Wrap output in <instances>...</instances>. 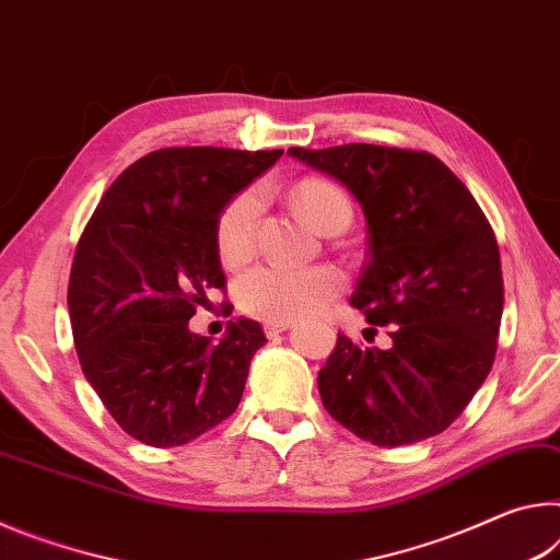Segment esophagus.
<instances>
[{
    "label": "esophagus",
    "instance_id": "esophagus-1",
    "mask_svg": "<svg viewBox=\"0 0 560 560\" xmlns=\"http://www.w3.org/2000/svg\"><path fill=\"white\" fill-rule=\"evenodd\" d=\"M262 327H265V335L275 337V335H280V332H285V329H290L292 323H290V319H268V323H265Z\"/></svg>",
    "mask_w": 560,
    "mask_h": 560
}]
</instances>
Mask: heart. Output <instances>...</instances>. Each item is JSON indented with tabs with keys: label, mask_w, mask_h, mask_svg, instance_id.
<instances>
[{
	"label": "heart",
	"mask_w": 560,
	"mask_h": 560,
	"mask_svg": "<svg viewBox=\"0 0 560 560\" xmlns=\"http://www.w3.org/2000/svg\"><path fill=\"white\" fill-rule=\"evenodd\" d=\"M298 210L317 231L337 218H352V206L335 183L307 178L292 194ZM260 198L255 190L235 196L218 218V253L228 265H241L255 253ZM342 288L332 265H260L237 280V305L265 319H295L317 313Z\"/></svg>",
	"instance_id": "b5f03b06"
}]
</instances>
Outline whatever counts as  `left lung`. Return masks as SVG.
Masks as SVG:
<instances>
[{
  "label": "left lung",
  "instance_id": "8db88e82",
  "mask_svg": "<svg viewBox=\"0 0 560 560\" xmlns=\"http://www.w3.org/2000/svg\"><path fill=\"white\" fill-rule=\"evenodd\" d=\"M360 203L370 260L352 305L392 347L337 335L319 370L325 409L377 446L442 434L491 372L503 313L499 245L464 183L424 151L347 143L288 149Z\"/></svg>",
  "mask_w": 560,
  "mask_h": 560
}]
</instances>
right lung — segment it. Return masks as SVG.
<instances>
[{"instance_id":"1","label":"right lung","mask_w":560,"mask_h":560,"mask_svg":"<svg viewBox=\"0 0 560 560\" xmlns=\"http://www.w3.org/2000/svg\"><path fill=\"white\" fill-rule=\"evenodd\" d=\"M282 151L161 149L101 198L73 255L69 315L86 380L118 427L180 446L241 405L253 354L268 342L237 317L218 345L188 319L225 285L218 218Z\"/></svg>"}]
</instances>
